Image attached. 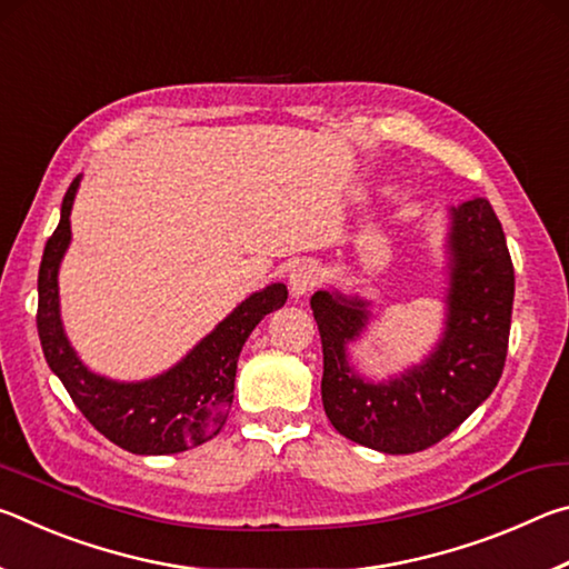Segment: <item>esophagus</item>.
<instances>
[{
    "mask_svg": "<svg viewBox=\"0 0 569 569\" xmlns=\"http://www.w3.org/2000/svg\"><path fill=\"white\" fill-rule=\"evenodd\" d=\"M321 281V266L316 261H301L298 263L291 276H288V286H291V293L296 298H301L306 293H311L316 286Z\"/></svg>",
    "mask_w": 569,
    "mask_h": 569,
    "instance_id": "obj_1",
    "label": "esophagus"
}]
</instances>
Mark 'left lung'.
I'll use <instances>...</instances> for the list:
<instances>
[{"mask_svg":"<svg viewBox=\"0 0 569 569\" xmlns=\"http://www.w3.org/2000/svg\"><path fill=\"white\" fill-rule=\"evenodd\" d=\"M447 273L437 346L421 363L383 381L361 377L349 356L371 321V301L339 288L313 293L323 346L321 399L346 439L383 455H413L451 435L495 391L507 359L515 268L489 200L449 208Z\"/></svg>","mask_w":569,"mask_h":569,"instance_id":"left-lung-1","label":"left lung"}]
</instances>
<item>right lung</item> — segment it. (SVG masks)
Instances as JSON below:
<instances>
[{"instance_id":"add662e5","label":"right lung","mask_w":569,"mask_h":569,"mask_svg":"<svg viewBox=\"0 0 569 569\" xmlns=\"http://www.w3.org/2000/svg\"><path fill=\"white\" fill-rule=\"evenodd\" d=\"M82 176L67 188L60 226L47 240L37 278V331L44 359L74 407L100 435L132 455H178L213 439L233 403L238 356L258 323L288 298L283 283L250 293L168 371L142 381H118L90 371L67 339L60 316L62 258L70 248V213Z\"/></svg>"}]
</instances>
